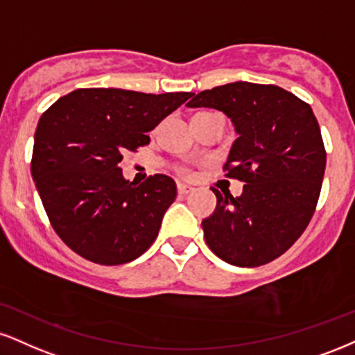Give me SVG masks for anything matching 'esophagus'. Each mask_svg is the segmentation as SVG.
Wrapping results in <instances>:
<instances>
[{
    "label": "esophagus",
    "mask_w": 355,
    "mask_h": 355,
    "mask_svg": "<svg viewBox=\"0 0 355 355\" xmlns=\"http://www.w3.org/2000/svg\"><path fill=\"white\" fill-rule=\"evenodd\" d=\"M178 193L180 195H189V193H191V191H193L195 189L191 185H185V183H178Z\"/></svg>",
    "instance_id": "esophagus-1"
}]
</instances>
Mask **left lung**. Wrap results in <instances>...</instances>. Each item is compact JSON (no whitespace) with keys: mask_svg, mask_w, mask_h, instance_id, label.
<instances>
[{"mask_svg":"<svg viewBox=\"0 0 355 355\" xmlns=\"http://www.w3.org/2000/svg\"><path fill=\"white\" fill-rule=\"evenodd\" d=\"M187 105L232 119L238 139L226 177L246 183L236 198L213 189L216 208L202 221L205 241L233 266L272 261L301 236L321 193L326 148L313 109L277 85L243 80L193 94Z\"/></svg>","mask_w":355,"mask_h":355,"instance_id":"1","label":"left lung"}]
</instances>
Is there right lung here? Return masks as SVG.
Here are the masks:
<instances>
[{
	"mask_svg": "<svg viewBox=\"0 0 355 355\" xmlns=\"http://www.w3.org/2000/svg\"><path fill=\"white\" fill-rule=\"evenodd\" d=\"M191 96L76 89L41 115L31 175L54 232L74 253L114 266L155 241L177 185L162 173L137 185L119 164Z\"/></svg>",
	"mask_w": 355,
	"mask_h": 355,
	"instance_id": "obj_1",
	"label": "right lung"
}]
</instances>
